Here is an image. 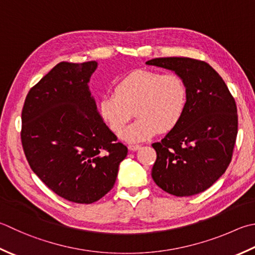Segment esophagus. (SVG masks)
Wrapping results in <instances>:
<instances>
[{
  "label": "esophagus",
  "instance_id": "34e87169",
  "mask_svg": "<svg viewBox=\"0 0 255 255\" xmlns=\"http://www.w3.org/2000/svg\"><path fill=\"white\" fill-rule=\"evenodd\" d=\"M141 148V144H129V150L137 151Z\"/></svg>",
  "mask_w": 255,
  "mask_h": 255
}]
</instances>
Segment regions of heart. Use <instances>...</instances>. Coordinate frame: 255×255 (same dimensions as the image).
<instances>
[{"label":"heart","mask_w":255,"mask_h":255,"mask_svg":"<svg viewBox=\"0 0 255 255\" xmlns=\"http://www.w3.org/2000/svg\"><path fill=\"white\" fill-rule=\"evenodd\" d=\"M187 104L188 88L180 76L140 69L119 81L114 94L102 96L98 111L105 124L117 133L134 108L137 119L124 129L121 138L136 142L151 138L158 131L172 130L186 113Z\"/></svg>","instance_id":"1"}]
</instances>
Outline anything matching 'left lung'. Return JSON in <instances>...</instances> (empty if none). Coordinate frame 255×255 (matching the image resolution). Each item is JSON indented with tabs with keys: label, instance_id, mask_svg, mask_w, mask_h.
Wrapping results in <instances>:
<instances>
[{
	"label": "left lung",
	"instance_id": "left-lung-1",
	"mask_svg": "<svg viewBox=\"0 0 255 255\" xmlns=\"http://www.w3.org/2000/svg\"><path fill=\"white\" fill-rule=\"evenodd\" d=\"M176 73L186 83L188 104L182 119L160 142L151 177L177 197L207 190L231 162L238 134L236 101L222 77L206 62L161 57L146 62Z\"/></svg>",
	"mask_w": 255,
	"mask_h": 255
}]
</instances>
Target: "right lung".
Returning a JSON list of instances; mask_svg holds the SVG:
<instances>
[{
  "instance_id": "right-lung-1",
  "label": "right lung",
  "mask_w": 255,
  "mask_h": 255,
  "mask_svg": "<svg viewBox=\"0 0 255 255\" xmlns=\"http://www.w3.org/2000/svg\"><path fill=\"white\" fill-rule=\"evenodd\" d=\"M97 65L57 64L29 89L22 111L29 167L52 191L75 203H93L111 191L128 152L89 91Z\"/></svg>"
}]
</instances>
